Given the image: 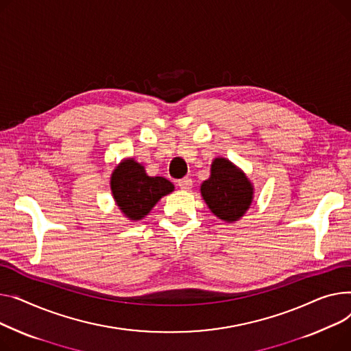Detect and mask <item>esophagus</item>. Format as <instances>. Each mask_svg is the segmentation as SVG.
I'll list each match as a JSON object with an SVG mask.
<instances>
[{
  "mask_svg": "<svg viewBox=\"0 0 351 351\" xmlns=\"http://www.w3.org/2000/svg\"><path fill=\"white\" fill-rule=\"evenodd\" d=\"M177 184L181 190H190L193 187V180L190 177H184V178L178 180Z\"/></svg>",
  "mask_w": 351,
  "mask_h": 351,
  "instance_id": "obj_1",
  "label": "esophagus"
}]
</instances>
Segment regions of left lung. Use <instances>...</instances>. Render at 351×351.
Wrapping results in <instances>:
<instances>
[{"label":"left lung","instance_id":"8db88e82","mask_svg":"<svg viewBox=\"0 0 351 351\" xmlns=\"http://www.w3.org/2000/svg\"><path fill=\"white\" fill-rule=\"evenodd\" d=\"M201 194L218 218L232 222L250 208L252 185L232 162L215 158L211 166V177L201 185Z\"/></svg>","mask_w":351,"mask_h":351}]
</instances>
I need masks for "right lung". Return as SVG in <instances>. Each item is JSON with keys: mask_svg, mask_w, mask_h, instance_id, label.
Here are the masks:
<instances>
[{"mask_svg": "<svg viewBox=\"0 0 351 351\" xmlns=\"http://www.w3.org/2000/svg\"><path fill=\"white\" fill-rule=\"evenodd\" d=\"M112 193L130 219L146 217L157 201L174 190V185L162 177H149L141 164L133 158L120 162L112 176Z\"/></svg>", "mask_w": 351, "mask_h": 351, "instance_id": "add662e5", "label": "right lung"}]
</instances>
